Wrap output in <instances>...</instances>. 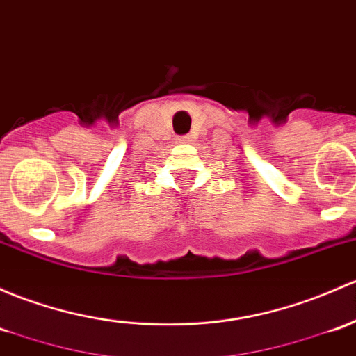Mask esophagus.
<instances>
[{
	"label": "esophagus",
	"instance_id": "34e87169",
	"mask_svg": "<svg viewBox=\"0 0 356 356\" xmlns=\"http://www.w3.org/2000/svg\"><path fill=\"white\" fill-rule=\"evenodd\" d=\"M177 141H179V143H189L191 136H188V134H184V136H179Z\"/></svg>",
	"mask_w": 356,
	"mask_h": 356
}]
</instances>
